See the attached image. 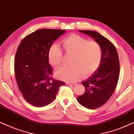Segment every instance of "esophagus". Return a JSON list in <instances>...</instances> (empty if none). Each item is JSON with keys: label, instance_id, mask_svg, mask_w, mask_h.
I'll return each mask as SVG.
<instances>
[{"label": "esophagus", "instance_id": "obj_1", "mask_svg": "<svg viewBox=\"0 0 134 134\" xmlns=\"http://www.w3.org/2000/svg\"><path fill=\"white\" fill-rule=\"evenodd\" d=\"M66 84L69 86H75L76 85H77L76 83H66Z\"/></svg>", "mask_w": 134, "mask_h": 134}]
</instances>
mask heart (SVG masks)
Segmentation results:
<instances>
[{
	"label": "heart",
	"mask_w": 134,
	"mask_h": 134,
	"mask_svg": "<svg viewBox=\"0 0 134 134\" xmlns=\"http://www.w3.org/2000/svg\"><path fill=\"white\" fill-rule=\"evenodd\" d=\"M64 52L72 56L70 67H62L55 72L58 79L67 82H74L83 74L87 77L93 74L101 65L103 48L100 43L78 35H71L62 41ZM49 61L51 65L58 67L62 63L63 52L57 46H52L48 52Z\"/></svg>",
	"instance_id": "1"
}]
</instances>
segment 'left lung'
I'll use <instances>...</instances> for the list:
<instances>
[{"label":"left lung","instance_id":"8db88e82","mask_svg":"<svg viewBox=\"0 0 134 134\" xmlns=\"http://www.w3.org/2000/svg\"><path fill=\"white\" fill-rule=\"evenodd\" d=\"M80 32L93 38L103 48L100 66L82 83L85 91L77 97V101L83 106L95 109L104 105L114 92L119 77V56L114 45L101 34L90 30H80Z\"/></svg>","mask_w":134,"mask_h":134}]
</instances>
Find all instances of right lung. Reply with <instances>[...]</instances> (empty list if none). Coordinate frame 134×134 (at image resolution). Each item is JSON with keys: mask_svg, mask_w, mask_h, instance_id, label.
Masks as SVG:
<instances>
[{"mask_svg": "<svg viewBox=\"0 0 134 134\" xmlns=\"http://www.w3.org/2000/svg\"><path fill=\"white\" fill-rule=\"evenodd\" d=\"M65 33L63 30L41 29L21 41L15 57L14 70L18 89L24 99L35 107H43L56 98L65 85L52 77L48 52L55 40Z\"/></svg>", "mask_w": 134, "mask_h": 134, "instance_id": "right-lung-1", "label": "right lung"}]
</instances>
